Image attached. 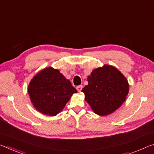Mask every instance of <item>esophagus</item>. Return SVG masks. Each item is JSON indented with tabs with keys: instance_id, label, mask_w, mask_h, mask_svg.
I'll list each match as a JSON object with an SVG mask.
<instances>
[{
	"instance_id": "obj_1",
	"label": "esophagus",
	"mask_w": 154,
	"mask_h": 154,
	"mask_svg": "<svg viewBox=\"0 0 154 154\" xmlns=\"http://www.w3.org/2000/svg\"><path fill=\"white\" fill-rule=\"evenodd\" d=\"M82 88H83V86H82V85H80V86H77V91L78 92H81L82 91Z\"/></svg>"
}]
</instances>
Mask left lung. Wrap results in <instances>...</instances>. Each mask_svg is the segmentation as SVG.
Here are the masks:
<instances>
[{"instance_id": "8db88e82", "label": "left lung", "mask_w": 154, "mask_h": 154, "mask_svg": "<svg viewBox=\"0 0 154 154\" xmlns=\"http://www.w3.org/2000/svg\"><path fill=\"white\" fill-rule=\"evenodd\" d=\"M88 84L82 89L85 100L94 113L106 116L120 107L129 92L125 76L112 66L97 68L88 77Z\"/></svg>"}]
</instances>
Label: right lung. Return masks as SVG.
Listing matches in <instances>:
<instances>
[{
    "label": "right lung",
    "instance_id": "right-lung-1",
    "mask_svg": "<svg viewBox=\"0 0 154 154\" xmlns=\"http://www.w3.org/2000/svg\"><path fill=\"white\" fill-rule=\"evenodd\" d=\"M77 92L69 80L51 67L38 73L31 79L28 89L33 106L48 116L57 115Z\"/></svg>",
    "mask_w": 154,
    "mask_h": 154
}]
</instances>
